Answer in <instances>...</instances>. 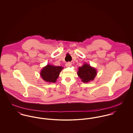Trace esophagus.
Listing matches in <instances>:
<instances>
[{
	"mask_svg": "<svg viewBox=\"0 0 133 133\" xmlns=\"http://www.w3.org/2000/svg\"><path fill=\"white\" fill-rule=\"evenodd\" d=\"M71 65H72V63L70 62H68L66 63V64H65V66H66V67H70V66H71Z\"/></svg>",
	"mask_w": 133,
	"mask_h": 133,
	"instance_id": "1",
	"label": "esophagus"
}]
</instances>
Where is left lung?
I'll return each instance as SVG.
<instances>
[{
    "mask_svg": "<svg viewBox=\"0 0 133 133\" xmlns=\"http://www.w3.org/2000/svg\"><path fill=\"white\" fill-rule=\"evenodd\" d=\"M97 74L96 69L87 63H84L82 66L79 67L77 72L78 76L84 83L93 81Z\"/></svg>",
    "mask_w": 133,
    "mask_h": 133,
    "instance_id": "8db88e82",
    "label": "left lung"
}]
</instances>
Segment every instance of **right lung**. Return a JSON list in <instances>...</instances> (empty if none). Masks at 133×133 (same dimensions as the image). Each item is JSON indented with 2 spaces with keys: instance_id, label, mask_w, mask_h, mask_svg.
Returning a JSON list of instances; mask_svg holds the SVG:
<instances>
[{
  "instance_id": "1",
  "label": "right lung",
  "mask_w": 133,
  "mask_h": 133,
  "mask_svg": "<svg viewBox=\"0 0 133 133\" xmlns=\"http://www.w3.org/2000/svg\"><path fill=\"white\" fill-rule=\"evenodd\" d=\"M63 68L62 66H56L48 64L42 69L40 74L45 81L55 83Z\"/></svg>"
}]
</instances>
